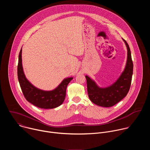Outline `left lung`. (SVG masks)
I'll return each instance as SVG.
<instances>
[{
	"label": "left lung",
	"mask_w": 150,
	"mask_h": 150,
	"mask_svg": "<svg viewBox=\"0 0 150 150\" xmlns=\"http://www.w3.org/2000/svg\"><path fill=\"white\" fill-rule=\"evenodd\" d=\"M123 40L127 50V61L124 71L115 82L108 87L100 88L93 79L85 76L88 97L97 105L110 108L126 97L129 90L133 74V62L129 45L124 39Z\"/></svg>",
	"instance_id": "obj_1"
}]
</instances>
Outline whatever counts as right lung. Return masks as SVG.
Listing matches in <instances>:
<instances>
[{
  "label": "right lung",
  "instance_id": "1",
  "mask_svg": "<svg viewBox=\"0 0 150 150\" xmlns=\"http://www.w3.org/2000/svg\"><path fill=\"white\" fill-rule=\"evenodd\" d=\"M18 78L23 93L26 100L41 109H54L60 105L65 100L66 90L72 77L64 79L59 86L52 91L40 90L31 84L26 78L22 64V48L18 57Z\"/></svg>",
  "mask_w": 150,
  "mask_h": 150
}]
</instances>
